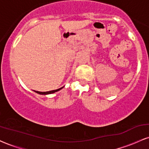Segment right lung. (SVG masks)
Here are the masks:
<instances>
[{
  "instance_id": "obj_1",
  "label": "right lung",
  "mask_w": 149,
  "mask_h": 149,
  "mask_svg": "<svg viewBox=\"0 0 149 149\" xmlns=\"http://www.w3.org/2000/svg\"><path fill=\"white\" fill-rule=\"evenodd\" d=\"M62 88H63V87H62ZM62 88L57 89V90H52V91H48V92H38V91H36V92H37V93L40 94V95H48V94H52V93H54V92H55L59 91V90H61V89Z\"/></svg>"
}]
</instances>
